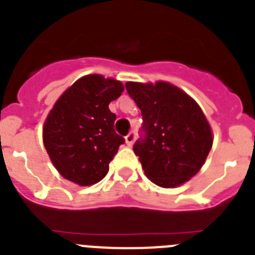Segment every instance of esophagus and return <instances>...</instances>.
<instances>
[{
	"label": "esophagus",
	"instance_id": "obj_1",
	"mask_svg": "<svg viewBox=\"0 0 255 255\" xmlns=\"http://www.w3.org/2000/svg\"><path fill=\"white\" fill-rule=\"evenodd\" d=\"M135 138H136V134H135L134 131H131V132H129V134L126 135L125 136V140H126V144H128V145H132V143H134L135 141Z\"/></svg>",
	"mask_w": 255,
	"mask_h": 255
}]
</instances>
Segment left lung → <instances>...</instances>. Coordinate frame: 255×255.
I'll return each mask as SVG.
<instances>
[{"instance_id": "left-lung-1", "label": "left lung", "mask_w": 255, "mask_h": 255, "mask_svg": "<svg viewBox=\"0 0 255 255\" xmlns=\"http://www.w3.org/2000/svg\"><path fill=\"white\" fill-rule=\"evenodd\" d=\"M125 87L143 117L132 149L145 176L161 188L186 182L203 166L213 143L198 103L168 83L129 82Z\"/></svg>"}]
</instances>
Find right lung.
<instances>
[{"instance_id":"add662e5","label":"right lung","mask_w":255,"mask_h":255,"mask_svg":"<svg viewBox=\"0 0 255 255\" xmlns=\"http://www.w3.org/2000/svg\"><path fill=\"white\" fill-rule=\"evenodd\" d=\"M124 85L114 79L88 75L58 98L43 128V141L58 172L78 185H93L108 172L125 139L115 131L116 115L108 108Z\"/></svg>"}]
</instances>
